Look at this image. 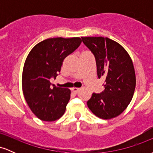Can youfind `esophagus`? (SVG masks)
<instances>
[{"instance_id": "1", "label": "esophagus", "mask_w": 153, "mask_h": 153, "mask_svg": "<svg viewBox=\"0 0 153 153\" xmlns=\"http://www.w3.org/2000/svg\"><path fill=\"white\" fill-rule=\"evenodd\" d=\"M80 91V88H72V91H73V93H75V94H78Z\"/></svg>"}]
</instances>
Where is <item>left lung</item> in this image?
<instances>
[{"instance_id":"1","label":"left lung","mask_w":153,"mask_h":153,"mask_svg":"<svg viewBox=\"0 0 153 153\" xmlns=\"http://www.w3.org/2000/svg\"><path fill=\"white\" fill-rule=\"evenodd\" d=\"M94 54L98 78H103L104 91L94 94L87 105L103 119L118 117L127 108L134 95L136 76L130 56L117 42L102 36L81 37Z\"/></svg>"}]
</instances>
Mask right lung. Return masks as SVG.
Here are the masks:
<instances>
[{
	"mask_svg": "<svg viewBox=\"0 0 153 153\" xmlns=\"http://www.w3.org/2000/svg\"><path fill=\"white\" fill-rule=\"evenodd\" d=\"M82 42L80 37L50 38L30 51L22 73V90L31 111L40 120L54 122L64 114L71 90L54 86L50 79L57 76L64 59Z\"/></svg>",
	"mask_w": 153,
	"mask_h": 153,
	"instance_id": "1",
	"label": "right lung"
}]
</instances>
